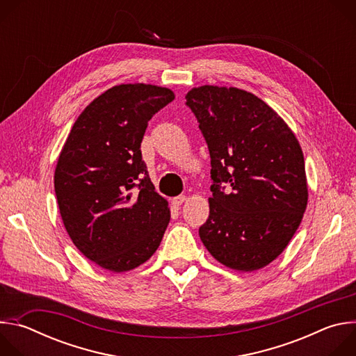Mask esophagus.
<instances>
[{"instance_id":"obj_1","label":"esophagus","mask_w":356,"mask_h":356,"mask_svg":"<svg viewBox=\"0 0 356 356\" xmlns=\"http://www.w3.org/2000/svg\"><path fill=\"white\" fill-rule=\"evenodd\" d=\"M184 201H186V195H177V197H175V198L172 200V204H173L175 207H180Z\"/></svg>"}]
</instances>
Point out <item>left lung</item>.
<instances>
[{
	"mask_svg": "<svg viewBox=\"0 0 356 356\" xmlns=\"http://www.w3.org/2000/svg\"><path fill=\"white\" fill-rule=\"evenodd\" d=\"M211 158L209 220L198 235L229 269L275 261L307 207L302 152L287 124L255 94L201 86L186 95Z\"/></svg>",
	"mask_w": 356,
	"mask_h": 356,
	"instance_id": "8db88e82",
	"label": "left lung"
}]
</instances>
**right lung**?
<instances>
[{"label":"right lung","mask_w":356,"mask_h":356,"mask_svg":"<svg viewBox=\"0 0 356 356\" xmlns=\"http://www.w3.org/2000/svg\"><path fill=\"white\" fill-rule=\"evenodd\" d=\"M173 99L166 87L115 86L84 108L59 155L55 191L65 228L87 259L110 272L146 262L170 221L140 142L149 120Z\"/></svg>","instance_id":"obj_1"}]
</instances>
